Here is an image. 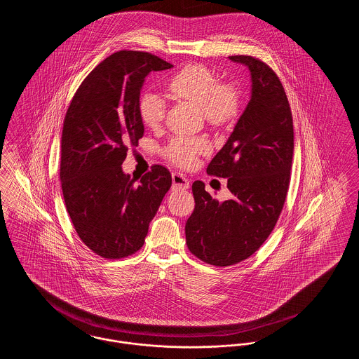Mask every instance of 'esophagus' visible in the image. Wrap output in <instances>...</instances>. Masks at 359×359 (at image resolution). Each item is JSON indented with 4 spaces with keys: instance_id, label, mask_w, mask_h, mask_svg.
<instances>
[{
    "instance_id": "1",
    "label": "esophagus",
    "mask_w": 359,
    "mask_h": 359,
    "mask_svg": "<svg viewBox=\"0 0 359 359\" xmlns=\"http://www.w3.org/2000/svg\"><path fill=\"white\" fill-rule=\"evenodd\" d=\"M172 182H173V189L176 190H187L190 187V180L180 172L172 173Z\"/></svg>"
}]
</instances>
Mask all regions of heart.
I'll list each match as a JSON object with an SVG mask.
<instances>
[{
    "label": "heart",
    "instance_id": "heart-1",
    "mask_svg": "<svg viewBox=\"0 0 359 359\" xmlns=\"http://www.w3.org/2000/svg\"><path fill=\"white\" fill-rule=\"evenodd\" d=\"M176 97L201 105L206 120L215 126L228 123L238 111L239 94L233 84L219 83L215 74L199 64H191L176 72L168 82ZM165 100L154 91H144L138 101L140 120L147 127H158L165 117ZM209 150V142L202 137L177 135L166 144L165 156L175 164L189 168L196 157Z\"/></svg>",
    "mask_w": 359,
    "mask_h": 359
}]
</instances>
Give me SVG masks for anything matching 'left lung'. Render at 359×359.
I'll use <instances>...</instances> for the list:
<instances>
[{"mask_svg": "<svg viewBox=\"0 0 359 359\" xmlns=\"http://www.w3.org/2000/svg\"><path fill=\"white\" fill-rule=\"evenodd\" d=\"M229 58L248 65L251 98L206 172L228 179L232 196L219 202L201 180L194 182L195 208L186 222L187 248L215 266L246 259L272 233L287 198L294 156L292 113L276 72L252 55Z\"/></svg>", "mask_w": 359, "mask_h": 359, "instance_id": "left-lung-1", "label": "left lung"}]
</instances>
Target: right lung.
Listing matches in <instances>:
<instances>
[{
    "instance_id": "obj_1",
    "label": "right lung",
    "mask_w": 359,
    "mask_h": 359,
    "mask_svg": "<svg viewBox=\"0 0 359 359\" xmlns=\"http://www.w3.org/2000/svg\"><path fill=\"white\" fill-rule=\"evenodd\" d=\"M172 67L147 52H116L84 78L65 114L60 161L64 202L81 241L102 258H126L143 246L172 186L165 166H151L139 183L121 169L128 146L143 137L138 101L144 78Z\"/></svg>"
}]
</instances>
